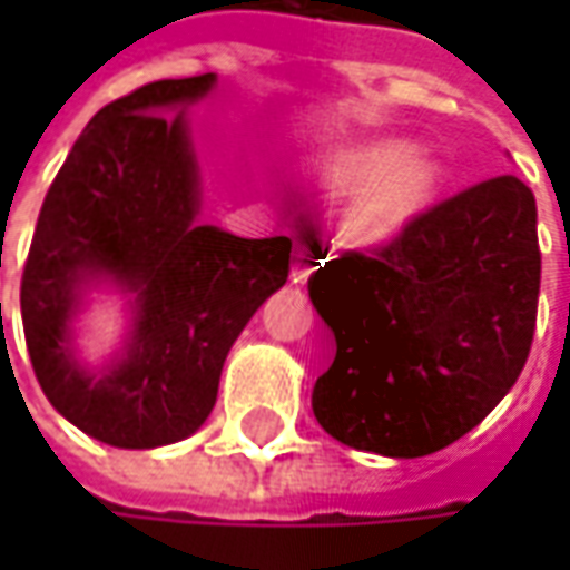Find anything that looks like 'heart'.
<instances>
[{"label": "heart", "instance_id": "heart-1", "mask_svg": "<svg viewBox=\"0 0 570 570\" xmlns=\"http://www.w3.org/2000/svg\"><path fill=\"white\" fill-rule=\"evenodd\" d=\"M402 158H405V148H402V145H376V148L356 151V155L346 161V174H350V177H373V174H383L390 171V168H396ZM429 184H432V171H429V168H412V171L405 174V180L399 184L396 197L390 200V210H386V214L396 217L405 207H412V204L429 190Z\"/></svg>", "mask_w": 570, "mask_h": 570}]
</instances>
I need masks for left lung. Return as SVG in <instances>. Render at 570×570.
Returning a JSON list of instances; mask_svg holds the SVG:
<instances>
[{
    "instance_id": "left-lung-1",
    "label": "left lung",
    "mask_w": 570,
    "mask_h": 570,
    "mask_svg": "<svg viewBox=\"0 0 570 570\" xmlns=\"http://www.w3.org/2000/svg\"><path fill=\"white\" fill-rule=\"evenodd\" d=\"M309 264V299L336 336L313 415L343 445L432 455L472 432L521 376L541 250L534 194L514 174L412 214L383 244Z\"/></svg>"
}]
</instances>
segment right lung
<instances>
[{
    "mask_svg": "<svg viewBox=\"0 0 570 570\" xmlns=\"http://www.w3.org/2000/svg\"><path fill=\"white\" fill-rule=\"evenodd\" d=\"M214 75L161 78L105 105L56 174L22 271V326L42 393L115 449L168 445L204 425L224 360L289 277V237L247 240L197 220L184 115ZM91 279L136 293L129 353L98 377L70 360L67 320Z\"/></svg>",
    "mask_w": 570,
    "mask_h": 570,
    "instance_id": "1",
    "label": "right lung"
}]
</instances>
